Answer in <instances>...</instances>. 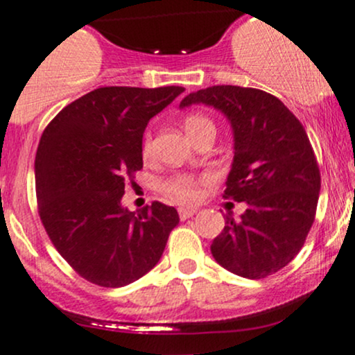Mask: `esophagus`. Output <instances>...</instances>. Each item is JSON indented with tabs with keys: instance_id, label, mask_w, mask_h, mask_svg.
I'll list each match as a JSON object with an SVG mask.
<instances>
[{
	"instance_id": "1",
	"label": "esophagus",
	"mask_w": 355,
	"mask_h": 355,
	"mask_svg": "<svg viewBox=\"0 0 355 355\" xmlns=\"http://www.w3.org/2000/svg\"><path fill=\"white\" fill-rule=\"evenodd\" d=\"M178 211H179V218H181L182 222H184L186 218H189V216H193L194 213L198 211V208H188V207H181V208H178Z\"/></svg>"
}]
</instances>
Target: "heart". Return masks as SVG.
Segmentation results:
<instances>
[{
	"mask_svg": "<svg viewBox=\"0 0 355 355\" xmlns=\"http://www.w3.org/2000/svg\"><path fill=\"white\" fill-rule=\"evenodd\" d=\"M184 130L191 140L196 139L200 133L205 130H215V125L209 120L208 116L201 115V113H189L184 116ZM154 152V146H152V137L150 133H146L142 140V155L148 159ZM209 181L208 176H194V174H184L178 173L173 174L162 182V191L171 200L179 201V203H194L200 200L201 196V186L207 184Z\"/></svg>",
	"mask_w": 355,
	"mask_h": 355,
	"instance_id": "obj_1",
	"label": "heart"
}]
</instances>
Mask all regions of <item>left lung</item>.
<instances>
[{
  "mask_svg": "<svg viewBox=\"0 0 355 355\" xmlns=\"http://www.w3.org/2000/svg\"><path fill=\"white\" fill-rule=\"evenodd\" d=\"M194 103L230 120L235 154L223 198L247 203L239 220L227 216L213 257L237 276L268 277L296 257L315 222L320 169L310 139L283 101L255 87L211 86L181 108Z\"/></svg>",
  "mask_w": 355,
  "mask_h": 355,
  "instance_id": "left-lung-1",
  "label": "left lung"
}]
</instances>
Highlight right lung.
<instances>
[{"label":"right lung","instance_id":"1","mask_svg":"<svg viewBox=\"0 0 355 355\" xmlns=\"http://www.w3.org/2000/svg\"><path fill=\"white\" fill-rule=\"evenodd\" d=\"M184 91L98 87L45 127L35 155L39 215L57 252L81 277L121 288L154 268L179 223L174 207L154 201L121 208L125 184L142 169L148 120Z\"/></svg>","mask_w":355,"mask_h":355}]
</instances>
